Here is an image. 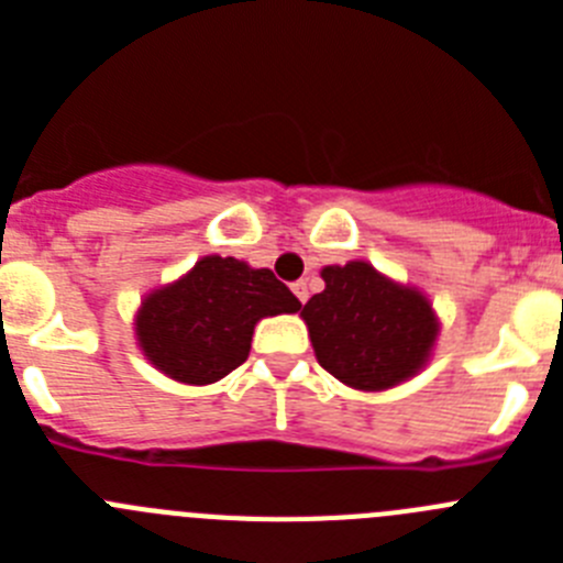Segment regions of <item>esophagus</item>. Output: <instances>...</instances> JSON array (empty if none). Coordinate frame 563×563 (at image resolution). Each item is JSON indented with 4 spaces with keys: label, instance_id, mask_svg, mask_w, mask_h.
<instances>
[{
    "label": "esophagus",
    "instance_id": "34e87169",
    "mask_svg": "<svg viewBox=\"0 0 563 563\" xmlns=\"http://www.w3.org/2000/svg\"><path fill=\"white\" fill-rule=\"evenodd\" d=\"M292 292H296V298H298V301H301V305H305L307 298H310V290H307V282H296V285H292Z\"/></svg>",
    "mask_w": 563,
    "mask_h": 563
}]
</instances>
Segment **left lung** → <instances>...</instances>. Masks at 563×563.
Returning a JSON list of instances; mask_svg holds the SVG:
<instances>
[{
    "instance_id": "obj_1",
    "label": "left lung",
    "mask_w": 563,
    "mask_h": 563,
    "mask_svg": "<svg viewBox=\"0 0 563 563\" xmlns=\"http://www.w3.org/2000/svg\"><path fill=\"white\" fill-rule=\"evenodd\" d=\"M324 290L301 316L318 363L361 391H383L409 380L434 350L437 316L417 287L397 285L369 262L321 271Z\"/></svg>"
}]
</instances>
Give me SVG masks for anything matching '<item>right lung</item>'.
Segmentation results:
<instances>
[{"label": "right lung", "mask_w": 563, "mask_h": 563, "mask_svg": "<svg viewBox=\"0 0 563 563\" xmlns=\"http://www.w3.org/2000/svg\"><path fill=\"white\" fill-rule=\"evenodd\" d=\"M298 310L301 301L267 267L202 256L186 276L143 298L134 335L154 369L208 386L245 363L262 318Z\"/></svg>", "instance_id": "obj_1"}]
</instances>
